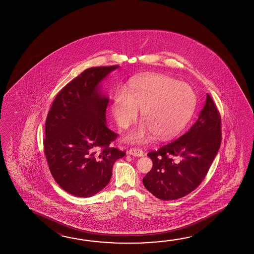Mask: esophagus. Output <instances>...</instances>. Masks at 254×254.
Listing matches in <instances>:
<instances>
[{"instance_id":"1","label":"esophagus","mask_w":254,"mask_h":254,"mask_svg":"<svg viewBox=\"0 0 254 254\" xmlns=\"http://www.w3.org/2000/svg\"><path fill=\"white\" fill-rule=\"evenodd\" d=\"M129 155L135 157H142L144 155L143 151L140 150V149H137V148H132V149H129L128 151Z\"/></svg>"}]
</instances>
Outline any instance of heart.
<instances>
[{
	"label": "heart",
	"mask_w": 254,
	"mask_h": 254,
	"mask_svg": "<svg viewBox=\"0 0 254 254\" xmlns=\"http://www.w3.org/2000/svg\"><path fill=\"white\" fill-rule=\"evenodd\" d=\"M196 95L190 87L169 76L151 73L129 84L126 92H117L113 114L117 125L127 129L141 110V120L127 136L132 143H144L156 135L169 140L188 124L196 106Z\"/></svg>",
	"instance_id": "1"
}]
</instances>
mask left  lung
<instances>
[{"mask_svg": "<svg viewBox=\"0 0 254 254\" xmlns=\"http://www.w3.org/2000/svg\"><path fill=\"white\" fill-rule=\"evenodd\" d=\"M221 141V117L209 94L190 129L158 151L148 153L152 168L142 179L151 194L175 200L196 189L211 167Z\"/></svg>", "mask_w": 254, "mask_h": 254, "instance_id": "1", "label": "left lung"}]
</instances>
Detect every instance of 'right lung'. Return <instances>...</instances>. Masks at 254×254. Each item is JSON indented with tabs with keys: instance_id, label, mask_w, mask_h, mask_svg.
Returning a JSON list of instances; mask_svg holds the SVG:
<instances>
[{
	"instance_id": "obj_1",
	"label": "right lung",
	"mask_w": 254,
	"mask_h": 254,
	"mask_svg": "<svg viewBox=\"0 0 254 254\" xmlns=\"http://www.w3.org/2000/svg\"><path fill=\"white\" fill-rule=\"evenodd\" d=\"M119 65L82 71L56 95L45 123L44 153L56 183L89 198L105 188L125 151L111 147L117 134L106 124L109 97L102 81Z\"/></svg>"
}]
</instances>
